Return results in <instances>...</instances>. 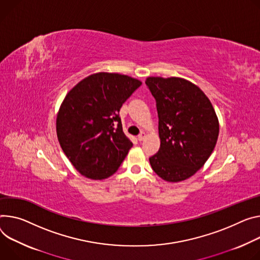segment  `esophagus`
<instances>
[{
    "label": "esophagus",
    "mask_w": 260,
    "mask_h": 260,
    "mask_svg": "<svg viewBox=\"0 0 260 260\" xmlns=\"http://www.w3.org/2000/svg\"><path fill=\"white\" fill-rule=\"evenodd\" d=\"M145 137H146V134H145L144 132H141V133L139 134V136H138V140H139V141H142V140H144Z\"/></svg>",
    "instance_id": "1"
}]
</instances>
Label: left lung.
<instances>
[{"label":"left lung","instance_id":"1","mask_svg":"<svg viewBox=\"0 0 260 260\" xmlns=\"http://www.w3.org/2000/svg\"><path fill=\"white\" fill-rule=\"evenodd\" d=\"M156 101L160 146L149 158L164 180L178 182L193 176L214 151L219 119L204 92L182 78L148 77Z\"/></svg>","mask_w":260,"mask_h":260}]
</instances>
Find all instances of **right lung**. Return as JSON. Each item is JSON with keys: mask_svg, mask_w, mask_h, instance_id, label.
<instances>
[{"mask_svg": "<svg viewBox=\"0 0 260 260\" xmlns=\"http://www.w3.org/2000/svg\"><path fill=\"white\" fill-rule=\"evenodd\" d=\"M142 82L115 73L88 76L70 90L57 114L56 131L62 150L85 177L113 175L133 146L118 113Z\"/></svg>", "mask_w": 260, "mask_h": 260, "instance_id": "obj_1", "label": "right lung"}]
</instances>
